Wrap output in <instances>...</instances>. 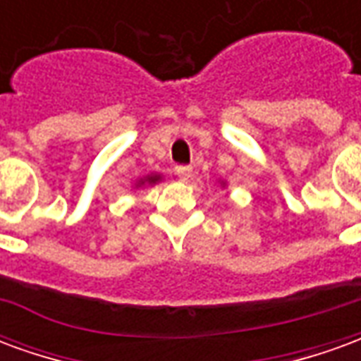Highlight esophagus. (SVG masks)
Wrapping results in <instances>:
<instances>
[{"label":"esophagus","instance_id":"34e87169","mask_svg":"<svg viewBox=\"0 0 361 361\" xmlns=\"http://www.w3.org/2000/svg\"><path fill=\"white\" fill-rule=\"evenodd\" d=\"M176 173L181 181H189V178L193 176V168L191 166H178L176 168Z\"/></svg>","mask_w":361,"mask_h":361}]
</instances>
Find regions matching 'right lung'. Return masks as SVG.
<instances>
[{
    "label": "right lung",
    "mask_w": 361,
    "mask_h": 361,
    "mask_svg": "<svg viewBox=\"0 0 361 361\" xmlns=\"http://www.w3.org/2000/svg\"><path fill=\"white\" fill-rule=\"evenodd\" d=\"M160 180V176H147V178H145V180H141L139 181V183H145V181H147V183H157V181Z\"/></svg>",
    "instance_id": "right-lung-1"
}]
</instances>
